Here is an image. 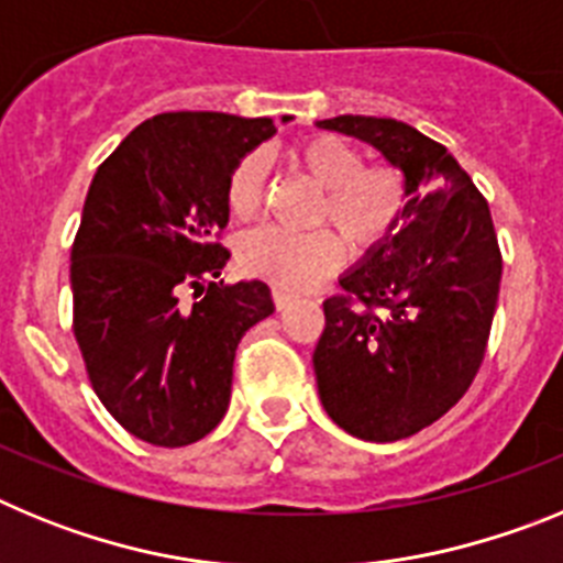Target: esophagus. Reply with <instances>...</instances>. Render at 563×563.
<instances>
[{
  "label": "esophagus",
  "instance_id": "1",
  "mask_svg": "<svg viewBox=\"0 0 563 563\" xmlns=\"http://www.w3.org/2000/svg\"><path fill=\"white\" fill-rule=\"evenodd\" d=\"M273 305H276V310H287L292 305V296H287L285 290H273Z\"/></svg>",
  "mask_w": 563,
  "mask_h": 563
}]
</instances>
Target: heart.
I'll return each mask as SVG.
<instances>
[{"instance_id": "obj_1", "label": "heart", "mask_w": 563, "mask_h": 563, "mask_svg": "<svg viewBox=\"0 0 563 563\" xmlns=\"http://www.w3.org/2000/svg\"><path fill=\"white\" fill-rule=\"evenodd\" d=\"M296 161L324 188L316 206V222L335 225L357 251H372L400 231L411 197L402 168L391 163H363L361 148L338 134H316L298 143ZM265 154L247 152L239 157L225 180V206L233 220L247 222L256 217L265 197ZM343 256V239L332 228H258L239 245L242 271L287 292L316 287L338 271Z\"/></svg>"}]
</instances>
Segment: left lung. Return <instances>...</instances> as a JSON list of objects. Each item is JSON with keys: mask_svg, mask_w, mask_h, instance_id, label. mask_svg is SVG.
<instances>
[{"mask_svg": "<svg viewBox=\"0 0 563 563\" xmlns=\"http://www.w3.org/2000/svg\"><path fill=\"white\" fill-rule=\"evenodd\" d=\"M318 126L372 143L409 180L400 231L341 276L312 352L327 415L352 437L395 442L440 420L474 383L501 251L487 200L442 143L395 118L338 114Z\"/></svg>", "mask_w": 563, "mask_h": 563, "instance_id": "1", "label": "left lung"}]
</instances>
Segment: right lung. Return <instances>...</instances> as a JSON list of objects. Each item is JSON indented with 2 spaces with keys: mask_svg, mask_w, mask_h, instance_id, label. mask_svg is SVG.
Segmentation results:
<instances>
[{
  "mask_svg": "<svg viewBox=\"0 0 563 563\" xmlns=\"http://www.w3.org/2000/svg\"><path fill=\"white\" fill-rule=\"evenodd\" d=\"M273 132L271 118L163 112L92 177L69 256L73 332L98 400L137 440L180 449L211 434L239 341L273 312L265 282H220L228 174Z\"/></svg>",
  "mask_w": 563,
  "mask_h": 563,
  "instance_id": "obj_1",
  "label": "right lung"
}]
</instances>
